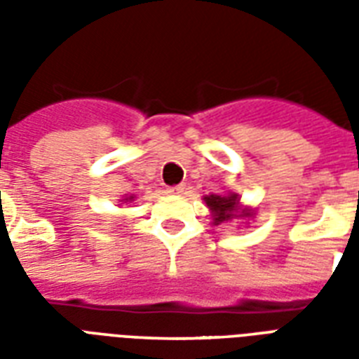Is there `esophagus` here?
<instances>
[{
    "mask_svg": "<svg viewBox=\"0 0 359 359\" xmlns=\"http://www.w3.org/2000/svg\"><path fill=\"white\" fill-rule=\"evenodd\" d=\"M168 191H169V194H173V196H180V194H184V191H186V184L169 186Z\"/></svg>",
    "mask_w": 359,
    "mask_h": 359,
    "instance_id": "1",
    "label": "esophagus"
}]
</instances>
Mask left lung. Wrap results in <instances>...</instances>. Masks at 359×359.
Listing matches in <instances>:
<instances>
[{"label":"left lung","mask_w":359,"mask_h":359,"mask_svg":"<svg viewBox=\"0 0 359 359\" xmlns=\"http://www.w3.org/2000/svg\"><path fill=\"white\" fill-rule=\"evenodd\" d=\"M207 207L212 210L214 224L219 225L222 222L233 219L236 216V205H238V197L236 196H207L205 197ZM240 216H251L250 212L240 214Z\"/></svg>","instance_id":"left-lung-1"}]
</instances>
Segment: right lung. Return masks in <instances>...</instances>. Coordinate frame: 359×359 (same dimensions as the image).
<instances>
[{
	"instance_id": "1",
	"label": "right lung",
	"mask_w": 359,
	"mask_h": 359,
	"mask_svg": "<svg viewBox=\"0 0 359 359\" xmlns=\"http://www.w3.org/2000/svg\"><path fill=\"white\" fill-rule=\"evenodd\" d=\"M126 201H134V197H130V199H126Z\"/></svg>"
}]
</instances>
